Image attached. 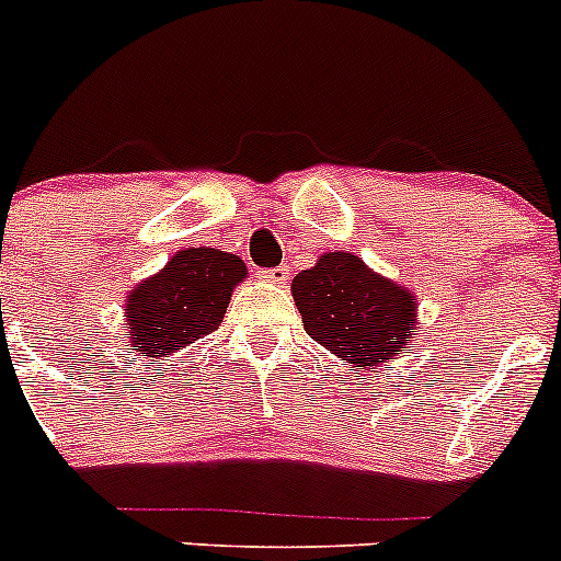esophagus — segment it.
I'll return each mask as SVG.
<instances>
[{
  "mask_svg": "<svg viewBox=\"0 0 561 561\" xmlns=\"http://www.w3.org/2000/svg\"><path fill=\"white\" fill-rule=\"evenodd\" d=\"M260 276H263L265 282H271V285H285L290 271H287V265H276V268L271 271H260Z\"/></svg>",
  "mask_w": 561,
  "mask_h": 561,
  "instance_id": "34e87169",
  "label": "esophagus"
}]
</instances>
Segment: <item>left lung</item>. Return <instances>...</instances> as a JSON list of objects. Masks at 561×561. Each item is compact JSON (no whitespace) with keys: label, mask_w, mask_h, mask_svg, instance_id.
<instances>
[{"label":"left lung","mask_w":561,"mask_h":561,"mask_svg":"<svg viewBox=\"0 0 561 561\" xmlns=\"http://www.w3.org/2000/svg\"><path fill=\"white\" fill-rule=\"evenodd\" d=\"M304 328L353 366H386L415 336L417 304L353 252H325L293 279Z\"/></svg>","instance_id":"1"}]
</instances>
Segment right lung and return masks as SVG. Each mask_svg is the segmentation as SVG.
<instances>
[{
  "label": "right lung",
  "instance_id": "obj_1",
  "mask_svg": "<svg viewBox=\"0 0 561 561\" xmlns=\"http://www.w3.org/2000/svg\"><path fill=\"white\" fill-rule=\"evenodd\" d=\"M247 279L239 254L208 247L175 252L162 271L127 296V342L149 358H168L217 331L236 285Z\"/></svg>",
  "mask_w": 561,
  "mask_h": 561
}]
</instances>
